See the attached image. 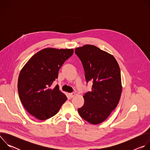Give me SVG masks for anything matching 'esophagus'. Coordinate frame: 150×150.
Here are the masks:
<instances>
[{
	"label": "esophagus",
	"instance_id": "obj_1",
	"mask_svg": "<svg viewBox=\"0 0 150 150\" xmlns=\"http://www.w3.org/2000/svg\"><path fill=\"white\" fill-rule=\"evenodd\" d=\"M75 95H76V93H70V94H69V96H70L71 98L74 97Z\"/></svg>",
	"mask_w": 150,
	"mask_h": 150
}]
</instances>
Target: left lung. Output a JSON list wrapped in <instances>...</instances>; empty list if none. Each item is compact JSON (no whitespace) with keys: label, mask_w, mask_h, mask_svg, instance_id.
<instances>
[{"label":"left lung","mask_w":150,"mask_h":150,"mask_svg":"<svg viewBox=\"0 0 150 150\" xmlns=\"http://www.w3.org/2000/svg\"><path fill=\"white\" fill-rule=\"evenodd\" d=\"M75 52L82 63L87 82L93 83L91 91L83 96L84 104L78 113L91 124L101 123L115 109L121 96L118 63L113 56L93 45L76 48Z\"/></svg>","instance_id":"left-lung-1"}]
</instances>
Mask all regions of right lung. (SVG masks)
Wrapping results in <instances>:
<instances>
[{
  "mask_svg": "<svg viewBox=\"0 0 150 150\" xmlns=\"http://www.w3.org/2000/svg\"><path fill=\"white\" fill-rule=\"evenodd\" d=\"M74 49H44L35 54L21 69L18 81L19 97L24 108L39 120L54 116L67 100L57 85L58 72Z\"/></svg>",
  "mask_w": 150,
  "mask_h": 150,
  "instance_id": "add662e5",
  "label": "right lung"
}]
</instances>
